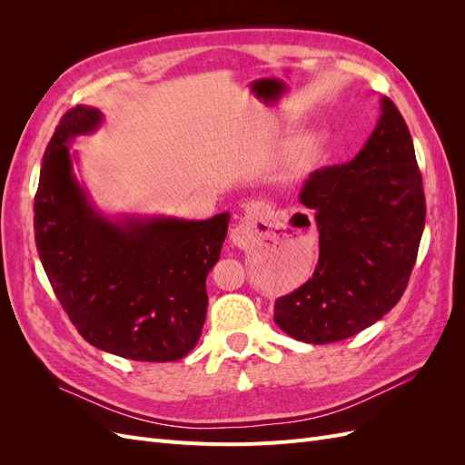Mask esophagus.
<instances>
[{
	"label": "esophagus",
	"mask_w": 465,
	"mask_h": 465,
	"mask_svg": "<svg viewBox=\"0 0 465 465\" xmlns=\"http://www.w3.org/2000/svg\"><path fill=\"white\" fill-rule=\"evenodd\" d=\"M272 213H273L272 207L267 205L265 202L250 203L244 217L238 221L236 227L231 231V241L234 244H238V246H244L250 241L252 232L258 231V224H262V223L267 224V223H270Z\"/></svg>",
	"instance_id": "esophagus-1"
}]
</instances>
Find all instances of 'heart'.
Returning <instances> with one entry per match:
<instances>
[{"label": "heart", "instance_id": "1", "mask_svg": "<svg viewBox=\"0 0 465 465\" xmlns=\"http://www.w3.org/2000/svg\"><path fill=\"white\" fill-rule=\"evenodd\" d=\"M326 132L320 128L306 130L291 139V143L283 151V157H281V173L291 180L311 173V168L318 163L323 147H326Z\"/></svg>", "mask_w": 465, "mask_h": 465}]
</instances>
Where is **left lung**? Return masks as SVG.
<instances>
[{"mask_svg": "<svg viewBox=\"0 0 465 465\" xmlns=\"http://www.w3.org/2000/svg\"><path fill=\"white\" fill-rule=\"evenodd\" d=\"M301 202L316 213L320 258L312 279L277 299L273 320L292 340L341 341L398 304L425 229L413 139L388 96L357 157L312 173Z\"/></svg>", "mask_w": 465, "mask_h": 465, "instance_id": "1", "label": "left lung"}]
</instances>
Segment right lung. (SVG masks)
<instances>
[{
    "mask_svg": "<svg viewBox=\"0 0 465 465\" xmlns=\"http://www.w3.org/2000/svg\"><path fill=\"white\" fill-rule=\"evenodd\" d=\"M103 122L101 110L79 104L50 139L35 198L38 256L83 340L132 361H178L202 335L205 279L231 215H106L79 182V154L69 149Z\"/></svg>",
    "mask_w": 465,
    "mask_h": 465,
    "instance_id": "add662e5",
    "label": "right lung"
}]
</instances>
